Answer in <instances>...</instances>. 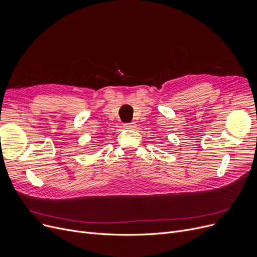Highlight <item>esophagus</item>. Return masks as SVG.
Instances as JSON below:
<instances>
[{"label": "esophagus", "mask_w": 257, "mask_h": 257, "mask_svg": "<svg viewBox=\"0 0 257 257\" xmlns=\"http://www.w3.org/2000/svg\"><path fill=\"white\" fill-rule=\"evenodd\" d=\"M136 123H127V124H124V127L126 128V129H134L136 128Z\"/></svg>", "instance_id": "obj_1"}]
</instances>
